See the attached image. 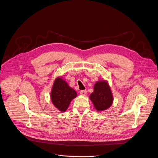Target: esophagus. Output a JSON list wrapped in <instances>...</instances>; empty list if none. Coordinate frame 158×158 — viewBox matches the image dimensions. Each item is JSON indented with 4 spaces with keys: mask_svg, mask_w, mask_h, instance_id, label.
<instances>
[{
    "mask_svg": "<svg viewBox=\"0 0 158 158\" xmlns=\"http://www.w3.org/2000/svg\"><path fill=\"white\" fill-rule=\"evenodd\" d=\"M80 94L82 96H85L86 94V91L85 90H82V91H80Z\"/></svg>",
    "mask_w": 158,
    "mask_h": 158,
    "instance_id": "obj_1",
    "label": "esophagus"
}]
</instances>
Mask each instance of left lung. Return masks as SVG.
<instances>
[{"instance_id": "8db88e82", "label": "left lung", "mask_w": 158, "mask_h": 158, "mask_svg": "<svg viewBox=\"0 0 158 158\" xmlns=\"http://www.w3.org/2000/svg\"><path fill=\"white\" fill-rule=\"evenodd\" d=\"M95 109L102 111L108 109L113 102L110 88L106 81H99L94 84V92L89 96Z\"/></svg>"}]
</instances>
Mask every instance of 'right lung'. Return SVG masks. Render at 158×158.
<instances>
[{"mask_svg":"<svg viewBox=\"0 0 158 158\" xmlns=\"http://www.w3.org/2000/svg\"><path fill=\"white\" fill-rule=\"evenodd\" d=\"M77 96V93L61 77L54 81L51 93L52 104L61 112L68 108L71 101Z\"/></svg>","mask_w":158,"mask_h":158,"instance_id":"obj_1","label":"right lung"}]
</instances>
